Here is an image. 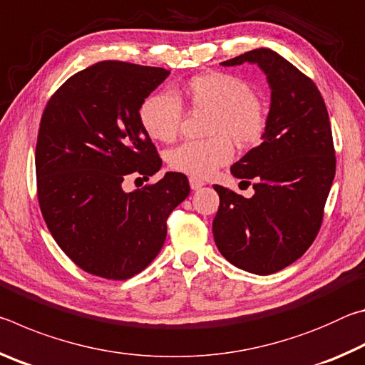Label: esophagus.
<instances>
[{"label":"esophagus","mask_w":365,"mask_h":365,"mask_svg":"<svg viewBox=\"0 0 365 365\" xmlns=\"http://www.w3.org/2000/svg\"><path fill=\"white\" fill-rule=\"evenodd\" d=\"M190 187H191V190H200L201 187H205V182L200 180V178H196V177H190Z\"/></svg>","instance_id":"34e87169"}]
</instances>
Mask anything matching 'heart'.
I'll list each match as a JSON object with an SVG mask.
<instances>
[{"label": "heart", "mask_w": 365, "mask_h": 365, "mask_svg": "<svg viewBox=\"0 0 365 365\" xmlns=\"http://www.w3.org/2000/svg\"><path fill=\"white\" fill-rule=\"evenodd\" d=\"M182 95L193 110H207L205 133L211 138L187 141L170 150L172 169L196 178L211 177L232 160V141L251 146L262 138L267 114L245 80L224 72L200 73L185 82ZM140 119L153 140L170 143L182 127V103L170 91H159L141 104Z\"/></svg>", "instance_id": "heart-1"}]
</instances>
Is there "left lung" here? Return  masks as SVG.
<instances>
[{
  "label": "left lung",
  "mask_w": 365,
  "mask_h": 365,
  "mask_svg": "<svg viewBox=\"0 0 365 365\" xmlns=\"http://www.w3.org/2000/svg\"><path fill=\"white\" fill-rule=\"evenodd\" d=\"M257 64L270 88L261 145L232 165L252 182L243 197L215 185L220 206L212 222L215 245L228 262L257 275L279 272L312 245L335 178V150L324 98L316 83L267 48L220 63Z\"/></svg>",
  "instance_id": "obj_1"
}]
</instances>
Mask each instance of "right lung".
<instances>
[{
    "mask_svg": "<svg viewBox=\"0 0 365 365\" xmlns=\"http://www.w3.org/2000/svg\"><path fill=\"white\" fill-rule=\"evenodd\" d=\"M169 73L103 61L66 80L41 115L35 169L43 219L88 274L125 280L150 265L165 242L168 217L190 195L178 172L123 190L128 178L146 180L163 165L140 108Z\"/></svg>",
    "mask_w": 365,
    "mask_h": 365,
    "instance_id": "add662e5",
    "label": "right lung"
}]
</instances>
